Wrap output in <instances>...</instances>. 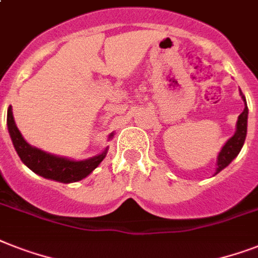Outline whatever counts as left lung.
Masks as SVG:
<instances>
[{
	"mask_svg": "<svg viewBox=\"0 0 258 258\" xmlns=\"http://www.w3.org/2000/svg\"><path fill=\"white\" fill-rule=\"evenodd\" d=\"M241 96H242V100L245 103V108L237 120L236 134L226 142V145L222 147L220 155H218V162H217L218 167H217L216 174H218L221 170H224L238 155L242 146H244L245 138H246V127H248V107H246V100H245V96L242 93H241Z\"/></svg>",
	"mask_w": 258,
	"mask_h": 258,
	"instance_id": "1",
	"label": "left lung"
}]
</instances>
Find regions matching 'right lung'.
<instances>
[{
    "instance_id": "1",
    "label": "right lung",
    "mask_w": 258,
    "mask_h": 258,
    "mask_svg": "<svg viewBox=\"0 0 258 258\" xmlns=\"http://www.w3.org/2000/svg\"><path fill=\"white\" fill-rule=\"evenodd\" d=\"M8 130H9L10 138L13 142V146L17 151L18 157L32 171L38 175L48 178V179L57 180L62 183H71L76 182L89 175L100 162L105 158L107 150L97 157L89 158L87 161H71L67 158L54 157L48 153H44L41 150L32 147L22 138L21 133L18 131L17 125L14 123L12 107L8 108ZM112 137V135H111Z\"/></svg>"
}]
</instances>
